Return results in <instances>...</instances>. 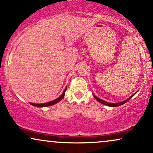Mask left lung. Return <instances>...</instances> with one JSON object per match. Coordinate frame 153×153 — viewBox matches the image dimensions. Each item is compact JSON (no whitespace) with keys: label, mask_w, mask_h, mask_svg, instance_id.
Here are the masks:
<instances>
[{"label":"left lung","mask_w":153,"mask_h":153,"mask_svg":"<svg viewBox=\"0 0 153 153\" xmlns=\"http://www.w3.org/2000/svg\"><path fill=\"white\" fill-rule=\"evenodd\" d=\"M133 96H134V95H133ZM133 96H131V97H129V99H127V100H125V101H122V102H119V103H108V102H106V101H103V100H101V99H100L99 98H98L97 96H95V95H94V98L95 99H96V100H97L98 101H99V102H100L101 103H102V104H104V105H106V106H111V107H116V106H121V105H122V104H124V103H127L128 101H129V99H131V97H132Z\"/></svg>","instance_id":"left-lung-1"}]
</instances>
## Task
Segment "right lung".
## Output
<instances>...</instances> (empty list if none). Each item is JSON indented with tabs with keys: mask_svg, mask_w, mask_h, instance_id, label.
I'll return each mask as SVG.
<instances>
[{
	"mask_svg": "<svg viewBox=\"0 0 153 153\" xmlns=\"http://www.w3.org/2000/svg\"><path fill=\"white\" fill-rule=\"evenodd\" d=\"M66 89L67 88L65 89L64 91H63L62 94L61 95V96H59V98H57V99L53 100V101H50V102H47V103H30V104L32 105V106H36V107H45V106H52V105H54V104H55V103H58L59 101H60L61 100H62L63 98H64L65 93Z\"/></svg>",
	"mask_w": 153,
	"mask_h": 153,
	"instance_id": "right-lung-1",
	"label": "right lung"
}]
</instances>
